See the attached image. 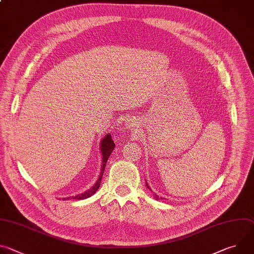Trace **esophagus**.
I'll return each mask as SVG.
<instances>
[{"label": "esophagus", "instance_id": "34e87169", "mask_svg": "<svg viewBox=\"0 0 254 254\" xmlns=\"http://www.w3.org/2000/svg\"><path fill=\"white\" fill-rule=\"evenodd\" d=\"M137 122H136V120L135 119H127V123H126V127H127V128H130V129H134L135 127H137L138 126H137Z\"/></svg>", "mask_w": 254, "mask_h": 254}]
</instances>
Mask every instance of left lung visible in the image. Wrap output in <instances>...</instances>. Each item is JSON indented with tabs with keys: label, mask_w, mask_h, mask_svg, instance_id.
Wrapping results in <instances>:
<instances>
[{
	"label": "left lung",
	"mask_w": 254,
	"mask_h": 254,
	"mask_svg": "<svg viewBox=\"0 0 254 254\" xmlns=\"http://www.w3.org/2000/svg\"><path fill=\"white\" fill-rule=\"evenodd\" d=\"M146 186H147V188H148V189H149L151 192H153V191H152V189L150 188V186H149V184H148L147 181H146ZM153 193H154V192H153ZM153 195H154V198H155L156 200H159V196H158V195H156V194H153ZM161 199H162V198H161Z\"/></svg>",
	"instance_id": "obj_1"
}]
</instances>
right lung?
Wrapping results in <instances>:
<instances>
[{
	"label": "right lung",
	"instance_id": "obj_1",
	"mask_svg": "<svg viewBox=\"0 0 254 254\" xmlns=\"http://www.w3.org/2000/svg\"><path fill=\"white\" fill-rule=\"evenodd\" d=\"M116 147V143L111 135V133H107L105 134V136L101 139L100 141V152H101V157H102V166H101V171H100V174H99V177L96 181V183L87 191H85L84 193L82 194H78L76 196H72V197H68V198H63V200H68V199H76V200H83V199H86L90 196H92L99 188L100 186V182H101V178H102V175H103V172H104V169H105V166H106V162L108 160V158H110L111 154L113 153L114 149Z\"/></svg>",
	"mask_w": 254,
	"mask_h": 254
}]
</instances>
